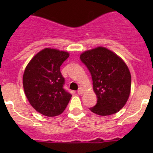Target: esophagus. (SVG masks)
Here are the masks:
<instances>
[{
  "label": "esophagus",
  "instance_id": "1",
  "mask_svg": "<svg viewBox=\"0 0 153 153\" xmlns=\"http://www.w3.org/2000/svg\"><path fill=\"white\" fill-rule=\"evenodd\" d=\"M84 89H83L82 87H80L79 89H78V92H78V93L79 94V95H81V94L84 93Z\"/></svg>",
  "mask_w": 153,
  "mask_h": 153
}]
</instances>
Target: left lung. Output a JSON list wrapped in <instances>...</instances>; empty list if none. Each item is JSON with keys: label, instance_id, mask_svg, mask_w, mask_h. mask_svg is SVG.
Here are the masks:
<instances>
[{"label": "left lung", "instance_id": "obj_1", "mask_svg": "<svg viewBox=\"0 0 153 153\" xmlns=\"http://www.w3.org/2000/svg\"><path fill=\"white\" fill-rule=\"evenodd\" d=\"M80 58L90 72L98 98L89 109L102 116L118 112L127 101L131 89V75L124 61L102 47L83 52Z\"/></svg>", "mask_w": 153, "mask_h": 153}]
</instances>
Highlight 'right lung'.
<instances>
[{
    "label": "right lung",
    "instance_id": "right-lung-1",
    "mask_svg": "<svg viewBox=\"0 0 153 153\" xmlns=\"http://www.w3.org/2000/svg\"><path fill=\"white\" fill-rule=\"evenodd\" d=\"M64 51L46 48L32 58L23 76L25 95L32 107L48 117L64 111L72 95L64 89L60 67L69 58Z\"/></svg>",
    "mask_w": 153,
    "mask_h": 153
}]
</instances>
